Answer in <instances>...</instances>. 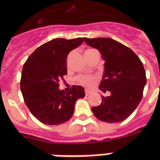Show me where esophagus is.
Returning a JSON list of instances; mask_svg holds the SVG:
<instances>
[{"instance_id":"esophagus-1","label":"esophagus","mask_w":160,"mask_h":160,"mask_svg":"<svg viewBox=\"0 0 160 160\" xmlns=\"http://www.w3.org/2000/svg\"><path fill=\"white\" fill-rule=\"evenodd\" d=\"M91 93V90H85V95H89Z\"/></svg>"}]
</instances>
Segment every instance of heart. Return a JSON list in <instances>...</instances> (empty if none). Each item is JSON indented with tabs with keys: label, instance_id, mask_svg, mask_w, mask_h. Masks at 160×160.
<instances>
[{
	"label": "heart",
	"instance_id": "b5f03b06",
	"mask_svg": "<svg viewBox=\"0 0 160 160\" xmlns=\"http://www.w3.org/2000/svg\"><path fill=\"white\" fill-rule=\"evenodd\" d=\"M91 51H94V50H87L85 51V52H89ZM68 61H69V59H68ZM98 80H99L98 76L91 75H81L76 77V82L79 85L86 86V87H92L93 85L97 83Z\"/></svg>",
	"mask_w": 160,
	"mask_h": 160
}]
</instances>
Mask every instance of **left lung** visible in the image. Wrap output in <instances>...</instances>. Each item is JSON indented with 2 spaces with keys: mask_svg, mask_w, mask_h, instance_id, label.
<instances>
[{
  "mask_svg": "<svg viewBox=\"0 0 160 160\" xmlns=\"http://www.w3.org/2000/svg\"><path fill=\"white\" fill-rule=\"evenodd\" d=\"M85 43L98 49L105 60V73L100 85L102 102L92 107L100 120L107 123L124 121L134 111L143 97L146 74L139 56L123 44L110 38H85Z\"/></svg>",
  "mask_w": 160,
  "mask_h": 160,
  "instance_id": "left-lung-1",
  "label": "left lung"
}]
</instances>
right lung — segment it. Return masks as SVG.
<instances>
[{
  "label": "right lung",
  "instance_id": "right-lung-1",
  "mask_svg": "<svg viewBox=\"0 0 160 160\" xmlns=\"http://www.w3.org/2000/svg\"><path fill=\"white\" fill-rule=\"evenodd\" d=\"M84 38L54 39L41 45L24 64L21 90L24 101L39 121L57 125L68 121L77 99L85 97L84 88L73 85L70 91L59 90V81L67 75L66 57Z\"/></svg>",
  "mask_w": 160,
  "mask_h": 160
}]
</instances>
